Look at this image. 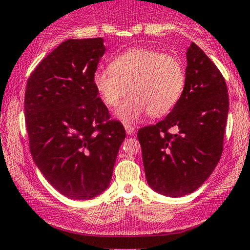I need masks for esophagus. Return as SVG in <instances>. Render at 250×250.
Listing matches in <instances>:
<instances>
[{
	"mask_svg": "<svg viewBox=\"0 0 250 250\" xmlns=\"http://www.w3.org/2000/svg\"><path fill=\"white\" fill-rule=\"evenodd\" d=\"M125 133H127L128 135L134 134V131H135V128L131 127V125H125Z\"/></svg>",
	"mask_w": 250,
	"mask_h": 250,
	"instance_id": "obj_1",
	"label": "esophagus"
}]
</instances>
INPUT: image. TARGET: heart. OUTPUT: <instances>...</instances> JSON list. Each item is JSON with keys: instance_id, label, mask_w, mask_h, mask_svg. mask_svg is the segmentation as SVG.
Masks as SVG:
<instances>
[{"instance_id": "b5f03b06", "label": "heart", "mask_w": 250, "mask_h": 250, "mask_svg": "<svg viewBox=\"0 0 250 250\" xmlns=\"http://www.w3.org/2000/svg\"><path fill=\"white\" fill-rule=\"evenodd\" d=\"M93 82L108 107H115L127 90L130 93L115 115L131 123L147 113L161 116L170 111L182 95L186 74L176 57L154 49L133 48L114 57L109 68L97 70Z\"/></svg>"}]
</instances>
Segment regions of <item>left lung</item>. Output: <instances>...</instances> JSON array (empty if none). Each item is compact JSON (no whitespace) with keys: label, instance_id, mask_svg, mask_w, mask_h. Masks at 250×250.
I'll use <instances>...</instances> for the list:
<instances>
[{"label":"left lung","instance_id":"8db88e82","mask_svg":"<svg viewBox=\"0 0 250 250\" xmlns=\"http://www.w3.org/2000/svg\"><path fill=\"white\" fill-rule=\"evenodd\" d=\"M186 82L173 110L137 131L149 187L169 197L199 189L220 161L229 109L227 84L195 43L187 49ZM176 128L178 133L167 130Z\"/></svg>","mask_w":250,"mask_h":250}]
</instances>
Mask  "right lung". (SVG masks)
I'll return each mask as SVG.
<instances>
[{"label": "right lung", "instance_id": "add662e5", "mask_svg": "<svg viewBox=\"0 0 250 250\" xmlns=\"http://www.w3.org/2000/svg\"><path fill=\"white\" fill-rule=\"evenodd\" d=\"M105 51L103 39L67 40L33 71L24 115L30 153L45 180L71 200H90L110 185L125 137L109 121L93 76Z\"/></svg>", "mask_w": 250, "mask_h": 250}]
</instances>
